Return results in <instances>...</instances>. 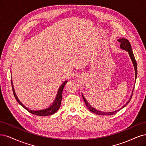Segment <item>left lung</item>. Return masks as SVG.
<instances>
[{
    "label": "left lung",
    "instance_id": "obj_1",
    "mask_svg": "<svg viewBox=\"0 0 146 146\" xmlns=\"http://www.w3.org/2000/svg\"><path fill=\"white\" fill-rule=\"evenodd\" d=\"M117 41L119 42L120 43H121V44H120V48H121V49L125 50L126 51H127L128 53H129V55L130 56L131 62H132L133 65V67H134L135 72V81H136V76H137V64H136V60L135 59V56L133 55L132 50H131V45L130 44V42H129V41L127 39H124V38L119 39L118 40H117ZM133 90H134V87L133 88L132 93H131V95L130 96V98H129V101L126 102V104H124L121 108H120L119 109H117V110H116L113 111H103L96 110L95 108L93 107L90 104H89V103L86 100V99L85 98V97L84 96V95H82V98L84 99V102H85V103H86V105L87 107L88 108L89 110L91 111L92 112H93V113H95L96 115H112L115 114L116 113H117V111H119L122 109H123L124 107H125L128 104V103L130 102L131 97H132V94H133Z\"/></svg>",
    "mask_w": 146,
    "mask_h": 146
}]
</instances>
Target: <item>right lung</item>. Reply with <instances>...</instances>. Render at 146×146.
<instances>
[{"label": "right lung", "instance_id": "add662e5", "mask_svg": "<svg viewBox=\"0 0 146 146\" xmlns=\"http://www.w3.org/2000/svg\"><path fill=\"white\" fill-rule=\"evenodd\" d=\"M11 85H12L13 94H14V96H15V97L16 98V101L18 102L19 104L21 106H22L28 111L31 113L35 115H37V116H49V115H51L54 114V113H56L59 109L60 106L61 101H62V91H63V89H64L65 85L67 82V80L64 81L62 84V85L59 87L58 93H57V95H56V96L54 99L53 102L48 107L46 108V109H41V110H31V109H29V108H27L25 106L23 105L22 103L20 101V100H19L17 95H16V94L15 93V88H14V86H13V81H12V76H11Z\"/></svg>", "mask_w": 146, "mask_h": 146}]
</instances>
